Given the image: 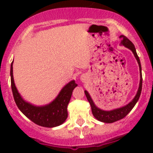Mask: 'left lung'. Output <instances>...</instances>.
I'll return each mask as SVG.
<instances>
[{
    "label": "left lung",
    "instance_id": "8db88e82",
    "mask_svg": "<svg viewBox=\"0 0 153 153\" xmlns=\"http://www.w3.org/2000/svg\"><path fill=\"white\" fill-rule=\"evenodd\" d=\"M120 39H121V44L122 45H124L126 48H128L133 51V55L136 57L137 60L138 64H139V67H140V72H141V65H140V59L138 57L137 54V51H136V48L133 44L129 40V39L127 38L125 36H120ZM141 90H142V76H141V73H140V86H139V89H138L137 93V95L135 96V98H133V101L130 102L128 105H126V106L121 107V108H119V109H114V110H111V111H104V110H102V109H98V107L96 106L94 102L91 99V96L89 95L88 92L86 91H85V94H86V97L87 98L88 102H90L91 106V109H92V114L94 117H95L96 119H98V121H102V122H105V123H113L114 121H119L121 119L124 118L127 115V114L129 113V112L132 110L134 105H136V103L137 102L138 99L140 98V93H141Z\"/></svg>",
    "mask_w": 153,
    "mask_h": 153
}]
</instances>
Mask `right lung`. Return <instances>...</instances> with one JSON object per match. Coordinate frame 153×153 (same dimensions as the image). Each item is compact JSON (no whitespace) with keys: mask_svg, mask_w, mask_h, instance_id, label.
<instances>
[{"mask_svg":"<svg viewBox=\"0 0 153 153\" xmlns=\"http://www.w3.org/2000/svg\"><path fill=\"white\" fill-rule=\"evenodd\" d=\"M10 75L11 86L16 104L27 118L38 126L48 128L60 126L66 121L67 117V105L70 102L73 90L78 86L74 80L70 82L62 89L57 98L51 103L44 106L38 107L25 102L18 93L13 80V62L11 64Z\"/></svg>","mask_w":153,"mask_h":153,"instance_id":"right-lung-1","label":"right lung"}]
</instances>
